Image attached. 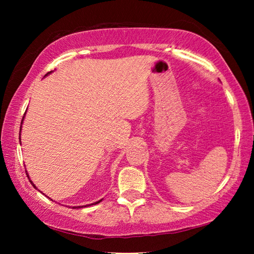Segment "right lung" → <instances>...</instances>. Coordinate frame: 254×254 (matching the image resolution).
Listing matches in <instances>:
<instances>
[{
    "label": "right lung",
    "instance_id": "right-lung-1",
    "mask_svg": "<svg viewBox=\"0 0 254 254\" xmlns=\"http://www.w3.org/2000/svg\"><path fill=\"white\" fill-rule=\"evenodd\" d=\"M51 72V71H50ZM50 72H49V74H50ZM25 115V114H24ZM23 120H24V117H23V119H22V121H21V124H22L23 123ZM21 130H22V126H21L20 127V136H19V139H20V142H21ZM21 144V143H20ZM27 175H28V173H27ZM28 178H29V180H30V177H29V175H28ZM30 183H31L32 184V186L34 187V188H37L36 186H34V184L32 183V180H30ZM40 191V190H39ZM41 192V191H40ZM45 195V194H44ZM103 199H100V200H98V201H95V203H93V204H89V205H96V204H98V203H101V201H102ZM89 205H84V206H74V207H72V208H77V209H78V208H83V207H86V206H89Z\"/></svg>",
    "mask_w": 254,
    "mask_h": 254
}]
</instances>
